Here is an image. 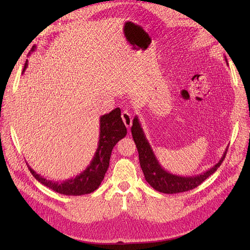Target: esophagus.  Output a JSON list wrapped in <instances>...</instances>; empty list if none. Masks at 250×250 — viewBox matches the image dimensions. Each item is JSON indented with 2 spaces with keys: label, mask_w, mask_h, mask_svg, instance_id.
<instances>
[{
  "label": "esophagus",
  "mask_w": 250,
  "mask_h": 250,
  "mask_svg": "<svg viewBox=\"0 0 250 250\" xmlns=\"http://www.w3.org/2000/svg\"><path fill=\"white\" fill-rule=\"evenodd\" d=\"M122 120H123V122H124L125 126L127 128H130L131 127V125H132V118H131V115H130L129 111L124 110L122 112Z\"/></svg>",
  "instance_id": "1"
}]
</instances>
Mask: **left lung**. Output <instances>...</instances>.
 <instances>
[{"instance_id": "left-lung-1", "label": "left lung", "mask_w": 250, "mask_h": 250, "mask_svg": "<svg viewBox=\"0 0 250 250\" xmlns=\"http://www.w3.org/2000/svg\"><path fill=\"white\" fill-rule=\"evenodd\" d=\"M226 60V59H225ZM228 62V60H226ZM131 133L133 141L137 145L139 151L140 165L143 170L144 175L147 183L152 187L154 190L165 193V194H176L181 192H187L201 185L211 174L215 173L217 169L220 167L223 160L225 158L226 152H228L229 147L226 148L224 153L214 167H211L208 171L203 172L199 175L195 176H179L176 174H172L166 171L161 164L158 163L156 156L152 148H151L146 135L144 133L140 121L138 117L133 119V123L131 126Z\"/></svg>"}]
</instances>
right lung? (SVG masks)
Here are the masks:
<instances>
[{"label": "right lung", "instance_id": "1", "mask_svg": "<svg viewBox=\"0 0 250 250\" xmlns=\"http://www.w3.org/2000/svg\"><path fill=\"white\" fill-rule=\"evenodd\" d=\"M34 50L35 47H33L31 51L33 52ZM27 65L28 62L25 63L24 71ZM126 134L127 129L121 118V109L118 107L100 118V135L96 153L87 168L79 175L59 183V181L49 180L42 177L30 166H28V168L36 180L59 194L80 196L93 193L101 185L105 173L109 167V160L113 147L120 140L126 137Z\"/></svg>", "mask_w": 250, "mask_h": 250}]
</instances>
